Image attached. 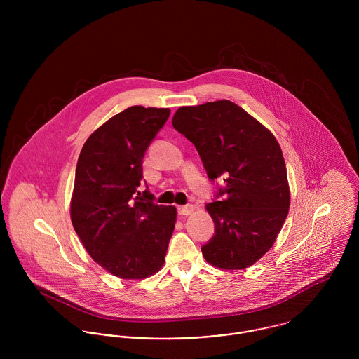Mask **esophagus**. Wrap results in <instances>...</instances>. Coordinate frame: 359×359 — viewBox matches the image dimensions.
<instances>
[{
  "label": "esophagus",
  "instance_id": "1",
  "mask_svg": "<svg viewBox=\"0 0 359 359\" xmlns=\"http://www.w3.org/2000/svg\"><path fill=\"white\" fill-rule=\"evenodd\" d=\"M192 211H194V205H178V214L180 215H189V214H192Z\"/></svg>",
  "mask_w": 359,
  "mask_h": 359
}]
</instances>
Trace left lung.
I'll use <instances>...</instances> for the list:
<instances>
[{
  "label": "left lung",
  "instance_id": "1",
  "mask_svg": "<svg viewBox=\"0 0 359 359\" xmlns=\"http://www.w3.org/2000/svg\"><path fill=\"white\" fill-rule=\"evenodd\" d=\"M172 127L195 145L208 180L224 181L205 205L215 226L202 246L205 261L222 269L253 265L271 249L289 212L278 141L231 101L180 107Z\"/></svg>",
  "mask_w": 359,
  "mask_h": 359
}]
</instances>
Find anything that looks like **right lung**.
Wrapping results in <instances>:
<instances>
[{"label":"right lung","instance_id":"obj_1","mask_svg":"<svg viewBox=\"0 0 359 359\" xmlns=\"http://www.w3.org/2000/svg\"><path fill=\"white\" fill-rule=\"evenodd\" d=\"M170 116L167 107L131 106L107 120L79 156L70 217L86 250L123 279L157 272L167 253L177 210L144 192V156ZM147 184V182H145Z\"/></svg>","mask_w":359,"mask_h":359}]
</instances>
